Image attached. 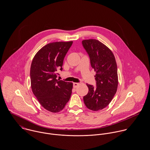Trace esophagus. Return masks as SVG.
Instances as JSON below:
<instances>
[{"instance_id":"esophagus-1","label":"esophagus","mask_w":150,"mask_h":150,"mask_svg":"<svg viewBox=\"0 0 150 150\" xmlns=\"http://www.w3.org/2000/svg\"><path fill=\"white\" fill-rule=\"evenodd\" d=\"M78 86H79V83H73V88H76Z\"/></svg>"}]
</instances>
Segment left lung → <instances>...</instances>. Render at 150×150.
I'll return each instance as SVG.
<instances>
[{
    "label": "left lung",
    "mask_w": 150,
    "mask_h": 150,
    "mask_svg": "<svg viewBox=\"0 0 150 150\" xmlns=\"http://www.w3.org/2000/svg\"><path fill=\"white\" fill-rule=\"evenodd\" d=\"M83 45L88 52L92 67L96 71V88L86 84L88 93L83 98L86 107L99 111L107 107L115 95L118 84L115 57L106 45L96 39L84 40Z\"/></svg>",
    "instance_id": "1"
}]
</instances>
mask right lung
<instances>
[{
	"label": "right lung",
	"mask_w": 150,
	"mask_h": 150,
	"mask_svg": "<svg viewBox=\"0 0 150 150\" xmlns=\"http://www.w3.org/2000/svg\"><path fill=\"white\" fill-rule=\"evenodd\" d=\"M73 42L48 43L36 54L30 70L31 88L40 105L56 113L64 109L71 95L73 83L57 79Z\"/></svg>",
	"instance_id": "add662e5"
}]
</instances>
